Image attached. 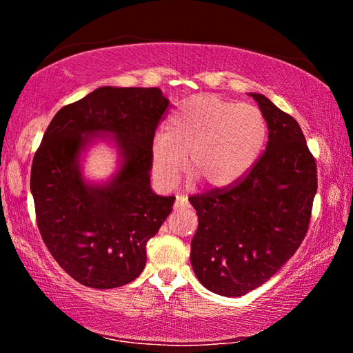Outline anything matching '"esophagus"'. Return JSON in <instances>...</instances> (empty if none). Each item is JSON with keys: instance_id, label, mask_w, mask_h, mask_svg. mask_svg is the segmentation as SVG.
Returning a JSON list of instances; mask_svg holds the SVG:
<instances>
[{"instance_id": "1", "label": "esophagus", "mask_w": 353, "mask_h": 353, "mask_svg": "<svg viewBox=\"0 0 353 353\" xmlns=\"http://www.w3.org/2000/svg\"><path fill=\"white\" fill-rule=\"evenodd\" d=\"M188 205V198L185 194H177L176 196V204L174 208H183Z\"/></svg>"}]
</instances>
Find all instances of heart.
<instances>
[{
  "label": "heart",
  "mask_w": 353,
  "mask_h": 353,
  "mask_svg": "<svg viewBox=\"0 0 353 353\" xmlns=\"http://www.w3.org/2000/svg\"><path fill=\"white\" fill-rule=\"evenodd\" d=\"M166 135L152 141V170L159 182L172 187L185 168L208 187L235 183L255 163L266 141L263 113L250 104H234L213 94L185 101L166 124Z\"/></svg>",
  "instance_id": "heart-1"
}]
</instances>
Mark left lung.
I'll use <instances>...</instances> for the list:
<instances>
[{
  "label": "left lung",
  "mask_w": 353,
  "mask_h": 353,
  "mask_svg": "<svg viewBox=\"0 0 353 353\" xmlns=\"http://www.w3.org/2000/svg\"><path fill=\"white\" fill-rule=\"evenodd\" d=\"M268 124V146L234 187L196 194L191 266L208 291L240 297L268 282L308 230L318 190L316 162L294 118L265 94L249 93Z\"/></svg>",
  "instance_id": "8db88e82"
}]
</instances>
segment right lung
Returning <instances> with one entry per match:
<instances>
[{
    "instance_id": "add662e5",
    "label": "right lung",
    "mask_w": 353,
    "mask_h": 353,
    "mask_svg": "<svg viewBox=\"0 0 353 353\" xmlns=\"http://www.w3.org/2000/svg\"><path fill=\"white\" fill-rule=\"evenodd\" d=\"M170 99L157 87H99L51 119L32 160L31 193L40 235L76 282L118 288L146 266V243L168 218L174 196L151 188V148ZM110 142L119 168L103 183L83 177L80 159Z\"/></svg>"
}]
</instances>
